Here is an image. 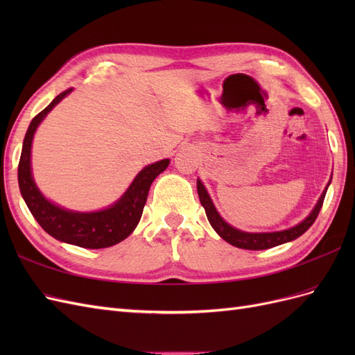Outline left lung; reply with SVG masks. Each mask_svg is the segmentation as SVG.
Segmentation results:
<instances>
[{
	"label": "left lung",
	"mask_w": 355,
	"mask_h": 355,
	"mask_svg": "<svg viewBox=\"0 0 355 355\" xmlns=\"http://www.w3.org/2000/svg\"><path fill=\"white\" fill-rule=\"evenodd\" d=\"M330 182H331V179L326 185L323 194L320 196L313 211H311L302 222H299L297 225H295V227L288 228V230L275 231V232H245V231L231 227V225L220 216L216 207H214V204L209 196L207 189L204 188L202 182L200 179H197V191H198L201 206L204 207V210H206L207 219L213 227V230L218 232L220 239H223L225 241L235 245V247H239V249L265 250V249H271V247H275V245L293 241L297 237H300V235H302L305 231L309 230L311 225L315 222L318 213L321 210V206H323V201H324Z\"/></svg>",
	"instance_id": "8db88e82"
}]
</instances>
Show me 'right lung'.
I'll list each match as a JSON object with an SVG mask.
<instances>
[{
	"label": "right lung",
	"mask_w": 355,
	"mask_h": 355,
	"mask_svg": "<svg viewBox=\"0 0 355 355\" xmlns=\"http://www.w3.org/2000/svg\"><path fill=\"white\" fill-rule=\"evenodd\" d=\"M72 89L56 96L46 110L32 118L24 139L17 180L29 211L41 228L53 239L84 249H105L125 240L141 220L149 188L154 179L167 168L170 159L164 158L144 167L124 194L110 207L98 211H73L47 200L38 189L31 167V148L38 125L47 114L68 96Z\"/></svg>",
	"instance_id": "right-lung-1"
}]
</instances>
